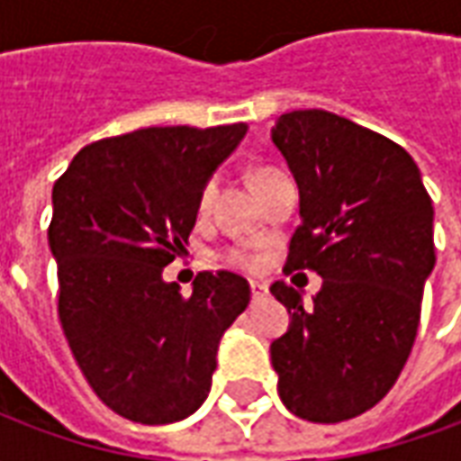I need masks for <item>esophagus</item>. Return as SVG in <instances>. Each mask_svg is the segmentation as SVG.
Returning <instances> with one entry per match:
<instances>
[{"label":"esophagus","instance_id":"obj_1","mask_svg":"<svg viewBox=\"0 0 461 461\" xmlns=\"http://www.w3.org/2000/svg\"><path fill=\"white\" fill-rule=\"evenodd\" d=\"M269 294V289H267V284H259V281H251V299L259 301L264 299Z\"/></svg>","mask_w":461,"mask_h":461}]
</instances>
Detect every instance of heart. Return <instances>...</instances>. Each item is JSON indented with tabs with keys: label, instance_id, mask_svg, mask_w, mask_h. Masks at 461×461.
<instances>
[{
	"label": "heart",
	"instance_id": "obj_1",
	"mask_svg": "<svg viewBox=\"0 0 461 461\" xmlns=\"http://www.w3.org/2000/svg\"><path fill=\"white\" fill-rule=\"evenodd\" d=\"M271 175H274V170L254 172V177H251L254 187H257L259 182L267 180V177H271ZM214 194H217V180L212 177V180H207L202 185L200 200H197V212H200V214H204V212L210 210ZM224 261H227L230 267H234V269H257V267H259V259H257L249 249H244V247H231V249L224 251Z\"/></svg>",
	"mask_w": 461,
	"mask_h": 461
}]
</instances>
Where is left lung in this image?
<instances>
[{"label":"left lung","mask_w":461,"mask_h":461,"mask_svg":"<svg viewBox=\"0 0 461 461\" xmlns=\"http://www.w3.org/2000/svg\"><path fill=\"white\" fill-rule=\"evenodd\" d=\"M271 140L299 185L284 269L323 279L309 306L286 281L271 284L291 313L271 366L294 415L343 422L390 393L412 350L435 269V210L405 148L348 118L291 111Z\"/></svg>","instance_id":"1"}]
</instances>
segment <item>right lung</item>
<instances>
[{
    "label": "right lung",
    "instance_id": "obj_1",
    "mask_svg": "<svg viewBox=\"0 0 461 461\" xmlns=\"http://www.w3.org/2000/svg\"><path fill=\"white\" fill-rule=\"evenodd\" d=\"M244 135L247 122L142 128L86 145L56 180L59 319L88 385L125 420L192 415L224 330L249 303L231 271L197 274L190 296L162 279L197 221L202 185Z\"/></svg>",
    "mask_w": 461,
    "mask_h": 461
}]
</instances>
